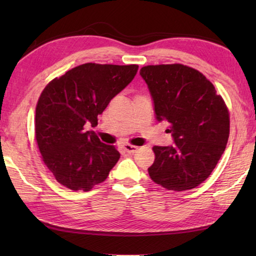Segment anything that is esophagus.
Listing matches in <instances>:
<instances>
[{
	"mask_svg": "<svg viewBox=\"0 0 256 256\" xmlns=\"http://www.w3.org/2000/svg\"><path fill=\"white\" fill-rule=\"evenodd\" d=\"M123 149H124L125 152H128V154H136V151L138 150L136 146H132V144H123Z\"/></svg>",
	"mask_w": 256,
	"mask_h": 256,
	"instance_id": "esophagus-1",
	"label": "esophagus"
}]
</instances>
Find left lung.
Here are the masks:
<instances>
[{"instance_id": "8db88e82", "label": "left lung", "mask_w": 256, "mask_h": 256, "mask_svg": "<svg viewBox=\"0 0 256 256\" xmlns=\"http://www.w3.org/2000/svg\"><path fill=\"white\" fill-rule=\"evenodd\" d=\"M152 97L156 118L170 124L174 146H154L150 178L172 190L196 188L210 176L229 138V112L214 84L183 64L140 70Z\"/></svg>"}]
</instances>
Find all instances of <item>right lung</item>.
I'll return each instance as SVG.
<instances>
[{
    "label": "right lung",
    "mask_w": 256,
    "mask_h": 256,
    "mask_svg": "<svg viewBox=\"0 0 256 256\" xmlns=\"http://www.w3.org/2000/svg\"><path fill=\"white\" fill-rule=\"evenodd\" d=\"M138 66L86 63L55 78L36 106L34 133L42 162L55 180L73 190H92L107 178L120 154L86 126L131 82Z\"/></svg>",
    "instance_id": "1"
}]
</instances>
